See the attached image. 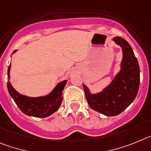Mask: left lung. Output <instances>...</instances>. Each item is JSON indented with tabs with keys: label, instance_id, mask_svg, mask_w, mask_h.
<instances>
[{
	"label": "left lung",
	"instance_id": "1",
	"mask_svg": "<svg viewBox=\"0 0 151 151\" xmlns=\"http://www.w3.org/2000/svg\"><path fill=\"white\" fill-rule=\"evenodd\" d=\"M113 40L123 50L120 70L110 85L99 93L92 94L83 84L90 108L108 116L119 114L128 108L138 94L140 83L139 65L129 43L120 37Z\"/></svg>",
	"mask_w": 151,
	"mask_h": 151
}]
</instances>
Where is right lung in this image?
<instances>
[{
  "mask_svg": "<svg viewBox=\"0 0 151 151\" xmlns=\"http://www.w3.org/2000/svg\"><path fill=\"white\" fill-rule=\"evenodd\" d=\"M17 50H15V53ZM11 64L7 70V89L9 95L13 98L19 108L28 116L43 118L50 116L59 109L62 101V92L67 83V81H63L57 84L56 86L50 94L40 97H28L19 93L12 86L9 82V70Z\"/></svg>",
  "mask_w": 151,
  "mask_h": 151,
  "instance_id": "right-lung-1",
  "label": "right lung"
}]
</instances>
